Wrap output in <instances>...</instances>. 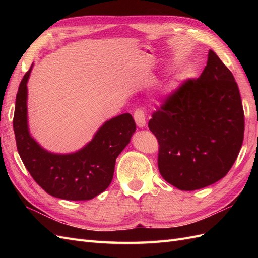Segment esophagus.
Listing matches in <instances>:
<instances>
[{
	"label": "esophagus",
	"instance_id": "34e87169",
	"mask_svg": "<svg viewBox=\"0 0 258 258\" xmlns=\"http://www.w3.org/2000/svg\"><path fill=\"white\" fill-rule=\"evenodd\" d=\"M134 117H135V120H136V123L138 127H140V128L145 127V124H146L145 114H144V111L142 110V108H140V107L137 108L134 113Z\"/></svg>",
	"mask_w": 258,
	"mask_h": 258
}]
</instances>
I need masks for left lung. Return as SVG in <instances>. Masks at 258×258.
Segmentation results:
<instances>
[{
  "instance_id": "1",
  "label": "left lung",
  "mask_w": 258,
  "mask_h": 258,
  "mask_svg": "<svg viewBox=\"0 0 258 258\" xmlns=\"http://www.w3.org/2000/svg\"><path fill=\"white\" fill-rule=\"evenodd\" d=\"M148 128L159 143V172L176 188H204L228 173L243 142L244 113L235 77L213 50L201 75L168 96Z\"/></svg>"
}]
</instances>
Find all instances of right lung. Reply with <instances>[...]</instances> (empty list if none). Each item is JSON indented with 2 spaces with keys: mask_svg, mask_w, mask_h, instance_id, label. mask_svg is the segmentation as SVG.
I'll use <instances>...</instances> for the list:
<instances>
[{
  "mask_svg": "<svg viewBox=\"0 0 258 258\" xmlns=\"http://www.w3.org/2000/svg\"><path fill=\"white\" fill-rule=\"evenodd\" d=\"M23 76L16 96L13 127L23 165L34 181L51 196L66 200H90L111 184L116 158L130 142L136 122L129 113L103 123L91 141L72 154H53L31 137L28 128L27 83Z\"/></svg>",
  "mask_w": 258,
  "mask_h": 258,
  "instance_id": "add662e5",
  "label": "right lung"
}]
</instances>
